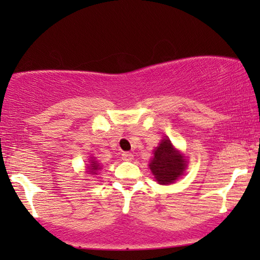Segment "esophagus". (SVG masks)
Returning a JSON list of instances; mask_svg holds the SVG:
<instances>
[{"label":"esophagus","mask_w":260,"mask_h":260,"mask_svg":"<svg viewBox=\"0 0 260 260\" xmlns=\"http://www.w3.org/2000/svg\"><path fill=\"white\" fill-rule=\"evenodd\" d=\"M122 158L124 161H131L134 158V155L131 152H123L122 154Z\"/></svg>","instance_id":"34e87169"}]
</instances>
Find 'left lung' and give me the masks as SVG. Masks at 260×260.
I'll list each match as a JSON object with an SVG mask.
<instances>
[{"label":"left lung","mask_w":260,"mask_h":260,"mask_svg":"<svg viewBox=\"0 0 260 260\" xmlns=\"http://www.w3.org/2000/svg\"><path fill=\"white\" fill-rule=\"evenodd\" d=\"M149 167L158 183L169 184L182 175L186 168V159L174 149L168 138H163L156 148Z\"/></svg>","instance_id":"1"}]
</instances>
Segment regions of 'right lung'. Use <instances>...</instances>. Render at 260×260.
<instances>
[{"label": "right lung", "instance_id": "1", "mask_svg": "<svg viewBox=\"0 0 260 260\" xmlns=\"http://www.w3.org/2000/svg\"><path fill=\"white\" fill-rule=\"evenodd\" d=\"M90 167H91L90 173H92V174H95V172H97L98 169H101V168H99V166H98L97 161H93V162H92V165H91Z\"/></svg>", "mask_w": 260, "mask_h": 260}]
</instances>
